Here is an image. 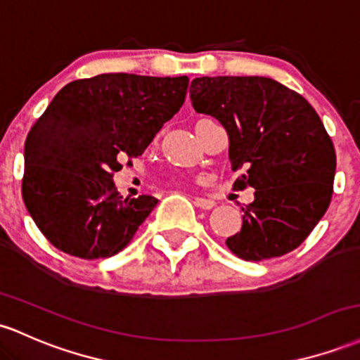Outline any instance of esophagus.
I'll list each match as a JSON object with an SVG mask.
<instances>
[{
  "label": "esophagus",
  "mask_w": 360,
  "mask_h": 360,
  "mask_svg": "<svg viewBox=\"0 0 360 360\" xmlns=\"http://www.w3.org/2000/svg\"><path fill=\"white\" fill-rule=\"evenodd\" d=\"M195 205L201 210H210V208L215 207V201L210 198H195Z\"/></svg>",
  "instance_id": "esophagus-1"
}]
</instances>
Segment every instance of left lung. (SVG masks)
<instances>
[{"label":"left lung","mask_w":360,"mask_h":360,"mask_svg":"<svg viewBox=\"0 0 360 360\" xmlns=\"http://www.w3.org/2000/svg\"><path fill=\"white\" fill-rule=\"evenodd\" d=\"M189 97L227 131L232 171L244 169L234 186L255 189L229 250L246 262L295 250L328 210L337 169L313 105L266 77H200Z\"/></svg>","instance_id":"1"}]
</instances>
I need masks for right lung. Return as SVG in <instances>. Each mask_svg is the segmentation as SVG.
Returning <instances> with one entry per match:
<instances>
[{"mask_svg":"<svg viewBox=\"0 0 360 360\" xmlns=\"http://www.w3.org/2000/svg\"><path fill=\"white\" fill-rule=\"evenodd\" d=\"M188 84V77L104 73L54 96L27 135L22 181L27 210L53 246L97 259L133 239L159 200H122L112 174L181 109Z\"/></svg>","mask_w":360,"mask_h":360,"instance_id":"1","label":"right lung"}]
</instances>
